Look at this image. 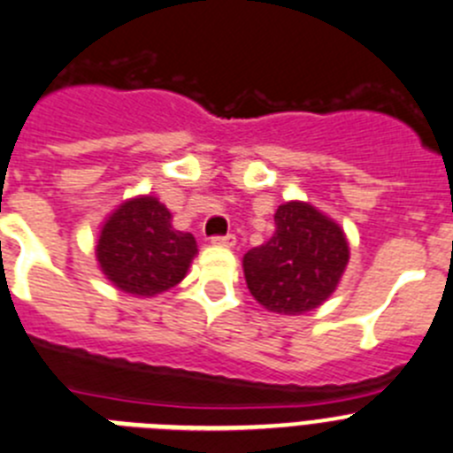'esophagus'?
I'll use <instances>...</instances> for the list:
<instances>
[{
    "label": "esophagus",
    "instance_id": "esophagus-1",
    "mask_svg": "<svg viewBox=\"0 0 453 453\" xmlns=\"http://www.w3.org/2000/svg\"><path fill=\"white\" fill-rule=\"evenodd\" d=\"M234 234H219V236H211V243L214 246H226V248H232L234 246Z\"/></svg>",
    "mask_w": 453,
    "mask_h": 453
}]
</instances>
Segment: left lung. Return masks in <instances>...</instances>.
I'll list each match as a JSON object with an SVG mask.
<instances>
[{
    "mask_svg": "<svg viewBox=\"0 0 453 453\" xmlns=\"http://www.w3.org/2000/svg\"><path fill=\"white\" fill-rule=\"evenodd\" d=\"M349 259L343 230L307 203L275 211V234L243 257V275L257 303L273 313L313 311L336 288Z\"/></svg>",
    "mask_w": 453,
    "mask_h": 453,
    "instance_id": "left-lung-1",
    "label": "left lung"
}]
</instances>
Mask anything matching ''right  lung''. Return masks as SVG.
<instances>
[{
    "instance_id": "1",
    "label": "right lung",
    "mask_w": 453,
    "mask_h": 453,
    "mask_svg": "<svg viewBox=\"0 0 453 453\" xmlns=\"http://www.w3.org/2000/svg\"><path fill=\"white\" fill-rule=\"evenodd\" d=\"M196 252V239L171 226V211L153 196L124 203L105 221L96 243L105 277L140 297L176 287Z\"/></svg>"
}]
</instances>
